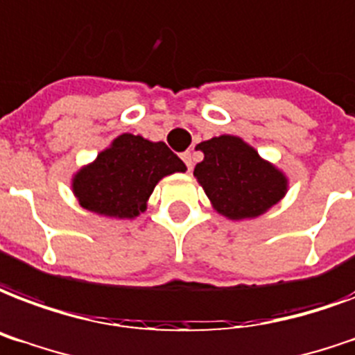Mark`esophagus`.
<instances>
[{"instance_id": "34e87169", "label": "esophagus", "mask_w": 355, "mask_h": 355, "mask_svg": "<svg viewBox=\"0 0 355 355\" xmlns=\"http://www.w3.org/2000/svg\"><path fill=\"white\" fill-rule=\"evenodd\" d=\"M182 159H184V164H186V166H188V169H191V167H193V154L189 153H184L182 154Z\"/></svg>"}]
</instances>
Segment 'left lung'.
I'll list each match as a JSON object with an SVG mask.
<instances>
[{"instance_id": "1", "label": "left lung", "mask_w": 355, "mask_h": 355, "mask_svg": "<svg viewBox=\"0 0 355 355\" xmlns=\"http://www.w3.org/2000/svg\"><path fill=\"white\" fill-rule=\"evenodd\" d=\"M205 158L193 169L197 182L227 220H251L285 197L288 178L238 135L223 134L197 145Z\"/></svg>"}]
</instances>
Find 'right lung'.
<instances>
[{
  "label": "right lung",
  "instance_id": "1",
  "mask_svg": "<svg viewBox=\"0 0 355 355\" xmlns=\"http://www.w3.org/2000/svg\"><path fill=\"white\" fill-rule=\"evenodd\" d=\"M186 166L164 141L121 134L72 177V191L89 212L134 220L147 210L156 184L167 175L184 173Z\"/></svg>",
  "mask_w": 355,
  "mask_h": 355
}]
</instances>
